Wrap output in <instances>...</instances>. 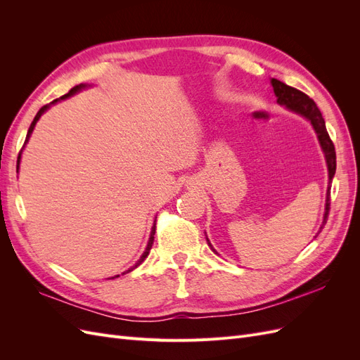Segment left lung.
I'll return each mask as SVG.
<instances>
[{"label":"left lung","instance_id":"left-lung-1","mask_svg":"<svg viewBox=\"0 0 360 360\" xmlns=\"http://www.w3.org/2000/svg\"><path fill=\"white\" fill-rule=\"evenodd\" d=\"M271 85H274V91L278 97V103L285 105L288 110L297 112L303 117H307L311 124L314 126L315 132H317L320 146L324 151L326 162H328V169H329V180L333 179L335 171H336V153H335V146L332 143V139L328 134V129H326L324 118L319 110L317 103H315L308 94H304L303 91L294 89V86H290L284 82H281L275 78H271ZM330 210V184H329V191H328V200H326V213H324V219L323 225L320 228V231L323 230V226L328 222V216ZM319 231V233H320ZM209 242V240H207ZM210 245V243H209ZM212 248V245H210ZM214 250V249H213Z\"/></svg>","mask_w":360,"mask_h":360}]
</instances>
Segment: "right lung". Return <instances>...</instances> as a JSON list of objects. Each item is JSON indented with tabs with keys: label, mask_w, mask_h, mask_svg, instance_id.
Wrapping results in <instances>:
<instances>
[{
	"label": "right lung",
	"mask_w": 360,
	"mask_h": 360,
	"mask_svg": "<svg viewBox=\"0 0 360 360\" xmlns=\"http://www.w3.org/2000/svg\"><path fill=\"white\" fill-rule=\"evenodd\" d=\"M84 86L85 85H75L73 86V89L68 93V94H64V96H61V99H66V97H69V96H73L76 91H79L81 89H84ZM58 99H56V101H53L52 103H56ZM48 108H49V105H45V106H41L40 108V110H39V112L36 114V117H34V120H32V123H31V126H30V129H28V134H27V138H25V143H24V146L27 144V141H28V138H30V135H31V132H32V129H34V126H36V123H37V120L40 118V115L43 114V112H45L46 110H48ZM20 151H22V150H20ZM19 159H20V156H18V167H19ZM155 231H156V224L153 225V228H151V236H150V240H148V245H147V248H146V252L143 254V257H141L139 258V261H138V263L134 266V267H130L127 271H126V274H129V271H132L135 267H138L141 263H143V261L147 258V255H148V252H150V249H151V245H153V240H155ZM118 276V275H117Z\"/></svg>",
	"instance_id": "right-lung-1"
}]
</instances>
